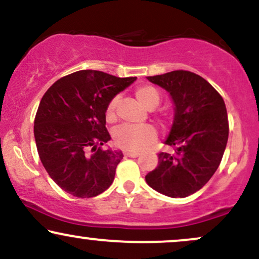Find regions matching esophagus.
Instances as JSON below:
<instances>
[{"label": "esophagus", "mask_w": 259, "mask_h": 259, "mask_svg": "<svg viewBox=\"0 0 259 259\" xmlns=\"http://www.w3.org/2000/svg\"><path fill=\"white\" fill-rule=\"evenodd\" d=\"M126 157H132V158H136V157L140 156V152H134V151H126V152H124Z\"/></svg>", "instance_id": "obj_1"}]
</instances>
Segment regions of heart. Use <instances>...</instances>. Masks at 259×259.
Returning a JSON list of instances; mask_svg holds the SVG:
<instances>
[{"label":"heart","mask_w":259,"mask_h":259,"mask_svg":"<svg viewBox=\"0 0 259 259\" xmlns=\"http://www.w3.org/2000/svg\"><path fill=\"white\" fill-rule=\"evenodd\" d=\"M135 96L146 108L153 109L159 105L160 94L152 86H141L135 91ZM119 97L114 96L106 107V119L113 121L115 119ZM113 141L118 147L129 151H141L156 140V130L150 125L133 126L121 124L112 133Z\"/></svg>","instance_id":"obj_1"}]
</instances>
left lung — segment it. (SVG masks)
Returning a JSON list of instances; mask_svg holds the SVG:
<instances>
[{
    "label": "left lung",
    "instance_id": "8db88e82",
    "mask_svg": "<svg viewBox=\"0 0 259 259\" xmlns=\"http://www.w3.org/2000/svg\"><path fill=\"white\" fill-rule=\"evenodd\" d=\"M147 79L173 101V124L164 144L175 154L160 152L158 165L145 179L159 194L187 197L206 185L221 164L229 136L224 100L207 80L187 70Z\"/></svg>",
    "mask_w": 259,
    "mask_h": 259
}]
</instances>
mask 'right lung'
Masks as SVG:
<instances>
[{"instance_id": "obj_1", "label": "right lung", "mask_w": 259, "mask_h": 259, "mask_svg": "<svg viewBox=\"0 0 259 259\" xmlns=\"http://www.w3.org/2000/svg\"><path fill=\"white\" fill-rule=\"evenodd\" d=\"M135 80L79 70L45 92L34 121L35 142L46 171L65 192L95 197L112 185L123 153L102 150L111 140L106 107Z\"/></svg>"}]
</instances>
